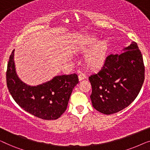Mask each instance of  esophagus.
Returning a JSON list of instances; mask_svg holds the SVG:
<instances>
[{
  "instance_id": "34e87169",
  "label": "esophagus",
  "mask_w": 150,
  "mask_h": 150,
  "mask_svg": "<svg viewBox=\"0 0 150 150\" xmlns=\"http://www.w3.org/2000/svg\"><path fill=\"white\" fill-rule=\"evenodd\" d=\"M86 79V76H85V74L81 73L79 75V81H81L82 80H83V79Z\"/></svg>"
}]
</instances>
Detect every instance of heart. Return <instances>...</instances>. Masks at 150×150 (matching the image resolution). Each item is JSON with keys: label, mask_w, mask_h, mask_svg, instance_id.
<instances>
[{"label": "heart", "mask_w": 150, "mask_h": 150, "mask_svg": "<svg viewBox=\"0 0 150 150\" xmlns=\"http://www.w3.org/2000/svg\"><path fill=\"white\" fill-rule=\"evenodd\" d=\"M98 41L96 36H88L81 45L82 50H87ZM108 51V44L105 41H100L92 47L85 57V63L91 69L99 68L104 64Z\"/></svg>", "instance_id": "obj_1"}]
</instances>
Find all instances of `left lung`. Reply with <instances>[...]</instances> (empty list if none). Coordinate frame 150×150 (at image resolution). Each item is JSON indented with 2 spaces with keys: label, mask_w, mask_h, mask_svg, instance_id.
Segmentation results:
<instances>
[{
  "label": "left lung",
  "mask_w": 150,
  "mask_h": 150,
  "mask_svg": "<svg viewBox=\"0 0 150 150\" xmlns=\"http://www.w3.org/2000/svg\"><path fill=\"white\" fill-rule=\"evenodd\" d=\"M124 50L108 55L101 69L89 77L92 105L103 114L115 113L130 105L144 82V63L137 44L132 42Z\"/></svg>",
  "instance_id": "1"
}]
</instances>
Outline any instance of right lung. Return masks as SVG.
Here are the masks:
<instances>
[{
    "label": "right lung",
    "mask_w": 150,
    "mask_h": 150,
    "mask_svg": "<svg viewBox=\"0 0 150 150\" xmlns=\"http://www.w3.org/2000/svg\"><path fill=\"white\" fill-rule=\"evenodd\" d=\"M14 50L9 57L6 72L7 85L12 98L20 107L37 117L57 120L66 110L73 89L79 83L76 74L56 76L37 86L26 85L18 76Z\"/></svg>",
    "instance_id": "1"
}]
</instances>
